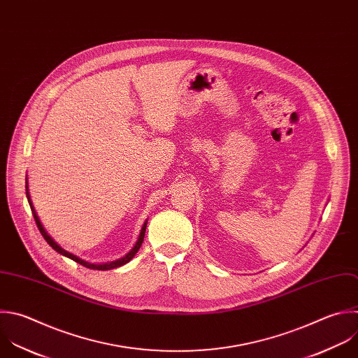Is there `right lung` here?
<instances>
[{
    "mask_svg": "<svg viewBox=\"0 0 358 358\" xmlns=\"http://www.w3.org/2000/svg\"><path fill=\"white\" fill-rule=\"evenodd\" d=\"M27 196H28V202H29V205H31V209H32V213H34V217H35V222H36V224H38V227H39V231L42 233V236H43V239L50 245V248L52 249H55L57 253H60L62 256H66V257H69V259H71L73 262H76V263H78V264H81V266H84V267H87V268H91V270H101V271H106V270H112V268H116V267H121V266H124V264H127V263H129L132 259H134V256L139 252V249H141V246H142V243H143V239H145V233H146V224H148V220L145 222V224H143V227H142V230H141V234H139V239H138V242H136V245L134 246V249L127 255V256H124V257H121L119 260H115V262H110V263H102V264H92V263H88V262H85V260H83V259H80V257H77V256H74V255H71V253H69V252H66L64 249H62L53 239H52V236L45 230V227H43V224L41 223V220H39V216H38V213H36V210H35V208H34V205H32V201H31V195H29V189H28V182H27Z\"/></svg>",
    "mask_w": 358,
    "mask_h": 358,
    "instance_id": "1",
    "label": "right lung"
}]
</instances>
